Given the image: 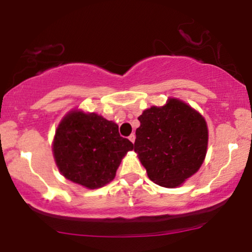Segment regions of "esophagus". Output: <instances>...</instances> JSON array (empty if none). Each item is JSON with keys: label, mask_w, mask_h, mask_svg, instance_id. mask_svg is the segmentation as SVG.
I'll return each mask as SVG.
<instances>
[{"label": "esophagus", "mask_w": 252, "mask_h": 252, "mask_svg": "<svg viewBox=\"0 0 252 252\" xmlns=\"http://www.w3.org/2000/svg\"><path fill=\"white\" fill-rule=\"evenodd\" d=\"M135 138H136V136H135V134H131V135H130V136H129V140H130V141H131V142H132V143H134V142H135Z\"/></svg>", "instance_id": "obj_1"}]
</instances>
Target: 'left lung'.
Segmentation results:
<instances>
[{
    "mask_svg": "<svg viewBox=\"0 0 252 252\" xmlns=\"http://www.w3.org/2000/svg\"><path fill=\"white\" fill-rule=\"evenodd\" d=\"M138 121L134 150L150 180L175 189L198 172L207 153L209 129L195 109L168 98L162 106L144 110Z\"/></svg>",
    "mask_w": 252,
    "mask_h": 252,
    "instance_id": "obj_1",
    "label": "left lung"
}]
</instances>
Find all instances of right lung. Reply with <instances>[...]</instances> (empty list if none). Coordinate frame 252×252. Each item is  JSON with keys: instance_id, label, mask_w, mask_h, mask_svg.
Instances as JSON below:
<instances>
[{"instance_id": "obj_1", "label": "right lung", "mask_w": 252, "mask_h": 252, "mask_svg": "<svg viewBox=\"0 0 252 252\" xmlns=\"http://www.w3.org/2000/svg\"><path fill=\"white\" fill-rule=\"evenodd\" d=\"M132 149L134 144L120 135L116 123L76 109L58 124L52 144L63 176L89 189L114 180L122 158Z\"/></svg>"}]
</instances>
